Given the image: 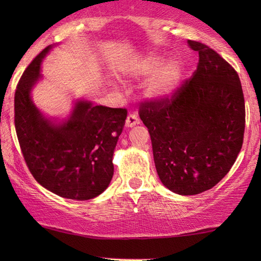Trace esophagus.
<instances>
[{
	"label": "esophagus",
	"mask_w": 261,
	"mask_h": 261,
	"mask_svg": "<svg viewBox=\"0 0 261 261\" xmlns=\"http://www.w3.org/2000/svg\"><path fill=\"white\" fill-rule=\"evenodd\" d=\"M140 123V120H139V117L135 115V114L130 113L128 114L127 119H126V126L127 127H134L135 124H139Z\"/></svg>",
	"instance_id": "1"
}]
</instances>
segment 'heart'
Wrapping results in <instances>:
<instances>
[{"label": "heart", "mask_w": 261, "mask_h": 261, "mask_svg": "<svg viewBox=\"0 0 261 261\" xmlns=\"http://www.w3.org/2000/svg\"><path fill=\"white\" fill-rule=\"evenodd\" d=\"M163 63L164 59L162 57L151 56L142 60L135 69V73L139 76H151L158 71L149 83V92L156 97H165L172 94L181 78V66L179 63L171 62L159 70Z\"/></svg>", "instance_id": "heart-1"}]
</instances>
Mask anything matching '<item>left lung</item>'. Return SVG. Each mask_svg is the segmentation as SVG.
I'll return each mask as SVG.
<instances>
[{
    "label": "left lung",
    "mask_w": 261,
    "mask_h": 261,
    "mask_svg": "<svg viewBox=\"0 0 261 261\" xmlns=\"http://www.w3.org/2000/svg\"><path fill=\"white\" fill-rule=\"evenodd\" d=\"M197 69L165 97L145 99L139 116L151 135L156 172L178 195L215 187L234 165L244 142L245 98L239 74L202 42Z\"/></svg>",
    "instance_id": "8db88e82"
}]
</instances>
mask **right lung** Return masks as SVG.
<instances>
[{
  "label": "right lung",
  "instance_id": "add662e5",
  "mask_svg": "<svg viewBox=\"0 0 261 261\" xmlns=\"http://www.w3.org/2000/svg\"><path fill=\"white\" fill-rule=\"evenodd\" d=\"M51 46L24 70L14 97V122L21 152L32 176L64 198L87 201L102 194L114 174L113 154L127 109L78 102L67 122L46 120L31 99L40 64Z\"/></svg>",
  "mask_w": 261,
  "mask_h": 261
}]
</instances>
